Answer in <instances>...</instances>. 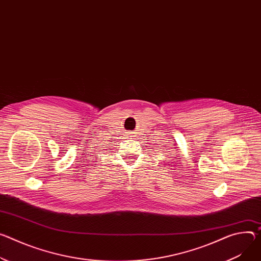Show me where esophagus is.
Masks as SVG:
<instances>
[{
  "label": "esophagus",
  "mask_w": 261,
  "mask_h": 261,
  "mask_svg": "<svg viewBox=\"0 0 261 261\" xmlns=\"http://www.w3.org/2000/svg\"><path fill=\"white\" fill-rule=\"evenodd\" d=\"M130 134H134V132H132V133H130ZM130 137H131V135H130Z\"/></svg>",
  "instance_id": "esophagus-1"
}]
</instances>
